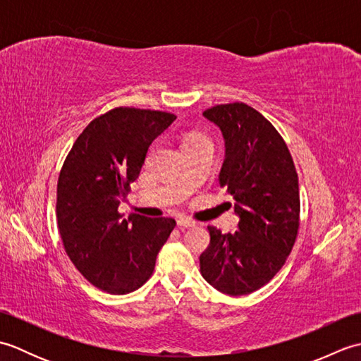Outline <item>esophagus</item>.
<instances>
[{"mask_svg":"<svg viewBox=\"0 0 361 361\" xmlns=\"http://www.w3.org/2000/svg\"><path fill=\"white\" fill-rule=\"evenodd\" d=\"M176 225L181 228H192V226H195V221L188 219V217H178L176 219Z\"/></svg>","mask_w":361,"mask_h":361,"instance_id":"1","label":"esophagus"}]
</instances>
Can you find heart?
I'll list each match as a JSON object with an SVG mask.
<instances>
[{"label": "heart", "instance_id": "heart-1", "mask_svg": "<svg viewBox=\"0 0 361 361\" xmlns=\"http://www.w3.org/2000/svg\"><path fill=\"white\" fill-rule=\"evenodd\" d=\"M194 137H198V135H194V133H192V135H189V136L186 137V141H189V140H194Z\"/></svg>", "mask_w": 361, "mask_h": 361}]
</instances>
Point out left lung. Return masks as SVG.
Wrapping results in <instances>:
<instances>
[{
	"label": "left lung",
	"instance_id": "1",
	"mask_svg": "<svg viewBox=\"0 0 361 361\" xmlns=\"http://www.w3.org/2000/svg\"><path fill=\"white\" fill-rule=\"evenodd\" d=\"M225 140L220 188L234 198L239 231L209 229L200 271L214 288L231 296L264 287L293 248L299 228L298 173L290 152L270 121L252 106L234 102L208 109Z\"/></svg>",
	"mask_w": 361,
	"mask_h": 361
}]
</instances>
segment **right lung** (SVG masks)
<instances>
[{"mask_svg":"<svg viewBox=\"0 0 361 361\" xmlns=\"http://www.w3.org/2000/svg\"><path fill=\"white\" fill-rule=\"evenodd\" d=\"M175 114L119 106L91 121L68 153L57 183V226L66 255L94 287L140 288L175 228L167 217L118 212L155 137Z\"/></svg>","mask_w":361,"mask_h":361,"instance_id":"1","label":"right lung"}]
</instances>
